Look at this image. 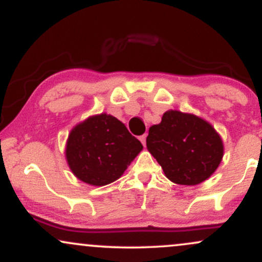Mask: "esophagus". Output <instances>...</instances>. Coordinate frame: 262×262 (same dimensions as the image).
<instances>
[{
  "instance_id": "1",
  "label": "esophagus",
  "mask_w": 262,
  "mask_h": 262,
  "mask_svg": "<svg viewBox=\"0 0 262 262\" xmlns=\"http://www.w3.org/2000/svg\"><path fill=\"white\" fill-rule=\"evenodd\" d=\"M146 137H147V135H142V136H140V141L142 142L143 146H146Z\"/></svg>"
}]
</instances>
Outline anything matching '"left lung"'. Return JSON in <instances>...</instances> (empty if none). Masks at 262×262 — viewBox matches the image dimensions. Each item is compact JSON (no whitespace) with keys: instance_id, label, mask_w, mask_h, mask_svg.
<instances>
[{"instance_id":"1","label":"left lung","mask_w":262,"mask_h":262,"mask_svg":"<svg viewBox=\"0 0 262 262\" xmlns=\"http://www.w3.org/2000/svg\"><path fill=\"white\" fill-rule=\"evenodd\" d=\"M147 149L173 183L195 186L208 179L222 162L224 146L213 126L193 114L166 111L149 127Z\"/></svg>"}]
</instances>
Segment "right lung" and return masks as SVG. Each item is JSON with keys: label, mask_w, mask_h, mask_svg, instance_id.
Listing matches in <instances>:
<instances>
[{"label": "right lung", "mask_w": 262, "mask_h": 262, "mask_svg": "<svg viewBox=\"0 0 262 262\" xmlns=\"http://www.w3.org/2000/svg\"><path fill=\"white\" fill-rule=\"evenodd\" d=\"M142 148L121 121L100 114L70 131L66 157L76 178L90 186H106L121 177Z\"/></svg>", "instance_id": "obj_1"}]
</instances>
